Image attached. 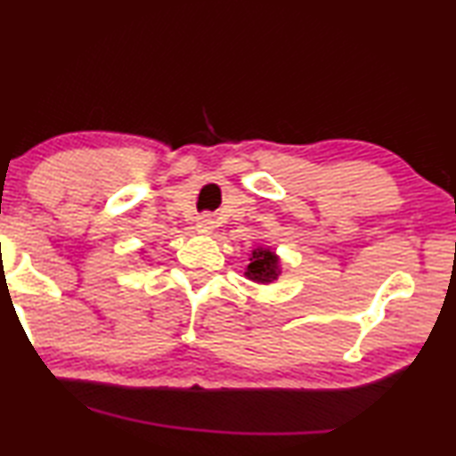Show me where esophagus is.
Segmentation results:
<instances>
[{"label": "esophagus", "mask_w": 456, "mask_h": 456, "mask_svg": "<svg viewBox=\"0 0 456 456\" xmlns=\"http://www.w3.org/2000/svg\"><path fill=\"white\" fill-rule=\"evenodd\" d=\"M196 229L200 231V233H210V231L215 229V221L210 219V216H200L196 223Z\"/></svg>", "instance_id": "obj_1"}]
</instances>
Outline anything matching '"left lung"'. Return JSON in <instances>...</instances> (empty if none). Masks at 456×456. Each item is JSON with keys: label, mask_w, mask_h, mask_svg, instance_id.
Here are the masks:
<instances>
[{"label": "left lung", "mask_w": 456, "mask_h": 456, "mask_svg": "<svg viewBox=\"0 0 456 456\" xmlns=\"http://www.w3.org/2000/svg\"><path fill=\"white\" fill-rule=\"evenodd\" d=\"M281 274L279 256L271 248H256L249 256V265L246 268V277L254 283L268 285L277 281Z\"/></svg>", "instance_id": "8db88e82"}]
</instances>
